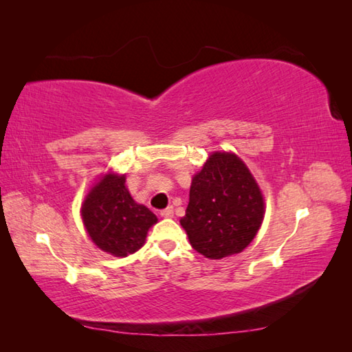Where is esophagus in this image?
Listing matches in <instances>:
<instances>
[{
    "label": "esophagus",
    "mask_w": 352,
    "mask_h": 352,
    "mask_svg": "<svg viewBox=\"0 0 352 352\" xmlns=\"http://www.w3.org/2000/svg\"><path fill=\"white\" fill-rule=\"evenodd\" d=\"M160 216H163V218H172V216H174V208L172 207L163 208V210L160 212Z\"/></svg>",
    "instance_id": "esophagus-1"
}]
</instances>
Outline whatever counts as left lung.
<instances>
[{"instance_id":"8db88e82","label":"left lung","mask_w":352,"mask_h":352,"mask_svg":"<svg viewBox=\"0 0 352 352\" xmlns=\"http://www.w3.org/2000/svg\"><path fill=\"white\" fill-rule=\"evenodd\" d=\"M263 214V197L245 163L234 154L214 153L193 177L180 223L192 248L216 260L243 251Z\"/></svg>"}]
</instances>
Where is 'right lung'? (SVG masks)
Listing matches in <instances>:
<instances>
[{"label":"right lung","mask_w":352,"mask_h":352,"mask_svg":"<svg viewBox=\"0 0 352 352\" xmlns=\"http://www.w3.org/2000/svg\"><path fill=\"white\" fill-rule=\"evenodd\" d=\"M85 227L94 243L116 257H126L145 243L155 214L138 204L125 188V177L109 174L89 192L81 207Z\"/></svg>","instance_id":"add662e5"}]
</instances>
